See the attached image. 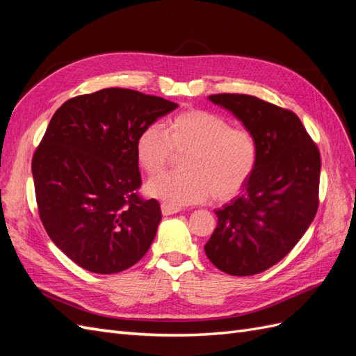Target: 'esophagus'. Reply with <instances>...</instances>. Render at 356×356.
<instances>
[{
	"label": "esophagus",
	"instance_id": "34e87169",
	"mask_svg": "<svg viewBox=\"0 0 356 356\" xmlns=\"http://www.w3.org/2000/svg\"><path fill=\"white\" fill-rule=\"evenodd\" d=\"M161 209H162V213L163 215H175V213H177V212H180V207H177V206H171V204H167V203H163L162 206H161Z\"/></svg>",
	"mask_w": 356,
	"mask_h": 356
}]
</instances>
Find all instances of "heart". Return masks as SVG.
<instances>
[{
	"mask_svg": "<svg viewBox=\"0 0 356 356\" xmlns=\"http://www.w3.org/2000/svg\"><path fill=\"white\" fill-rule=\"evenodd\" d=\"M184 171L152 179L145 191L171 206L202 203L211 195L229 200L248 184L259 159L256 135L245 126H232L224 115L188 109L163 123L144 127L136 138V159L150 176L158 175L175 158Z\"/></svg>",
	"mask_w": 356,
	"mask_h": 356,
	"instance_id": "heart-1",
	"label": "heart"
}]
</instances>
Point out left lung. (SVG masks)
I'll use <instances>...</instances> for the list:
<instances>
[{
	"label": "left lung",
	"instance_id": "left-lung-1",
	"mask_svg": "<svg viewBox=\"0 0 356 356\" xmlns=\"http://www.w3.org/2000/svg\"><path fill=\"white\" fill-rule=\"evenodd\" d=\"M256 135L259 159L242 194L216 209L206 256L229 275L248 277L293 250L318 207L321 153L290 109L250 95H211Z\"/></svg>",
	"mask_w": 356,
	"mask_h": 356
}]
</instances>
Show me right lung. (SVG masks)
<instances>
[{
    "label": "right lung",
    "instance_id": "1",
    "mask_svg": "<svg viewBox=\"0 0 356 356\" xmlns=\"http://www.w3.org/2000/svg\"><path fill=\"white\" fill-rule=\"evenodd\" d=\"M179 105L129 88L69 99L52 115L31 171L51 241L95 273L129 269L149 251L162 218L138 195L136 138Z\"/></svg>",
    "mask_w": 356,
    "mask_h": 356
}]
</instances>
